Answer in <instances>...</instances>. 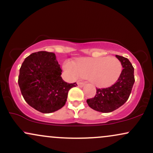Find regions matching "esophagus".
Returning a JSON list of instances; mask_svg holds the SVG:
<instances>
[{"instance_id": "obj_1", "label": "esophagus", "mask_w": 153, "mask_h": 153, "mask_svg": "<svg viewBox=\"0 0 153 153\" xmlns=\"http://www.w3.org/2000/svg\"><path fill=\"white\" fill-rule=\"evenodd\" d=\"M84 85H85V83H84V82H78V85L79 87H82Z\"/></svg>"}]
</instances>
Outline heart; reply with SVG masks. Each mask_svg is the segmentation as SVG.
<instances>
[{
  "label": "heart",
  "instance_id": "heart-1",
  "mask_svg": "<svg viewBox=\"0 0 153 153\" xmlns=\"http://www.w3.org/2000/svg\"><path fill=\"white\" fill-rule=\"evenodd\" d=\"M64 70L73 78H89L96 86L106 88L117 81L122 72V64L116 57H101L79 59L76 63L66 61Z\"/></svg>",
  "mask_w": 153,
  "mask_h": 153
}]
</instances>
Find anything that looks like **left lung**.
Listing matches in <instances>:
<instances>
[{
	"label": "left lung",
	"mask_w": 153,
	"mask_h": 153,
	"mask_svg": "<svg viewBox=\"0 0 153 153\" xmlns=\"http://www.w3.org/2000/svg\"><path fill=\"white\" fill-rule=\"evenodd\" d=\"M122 64V72L119 78L111 86L96 88V94L87 99L91 108L102 113H109L122 106L127 101L134 82V68L126 57L116 55Z\"/></svg>",
	"instance_id": "obj_1"
}]
</instances>
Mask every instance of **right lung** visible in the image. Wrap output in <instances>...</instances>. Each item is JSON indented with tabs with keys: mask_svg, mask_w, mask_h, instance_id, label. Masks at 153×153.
Segmentation results:
<instances>
[{
	"mask_svg": "<svg viewBox=\"0 0 153 153\" xmlns=\"http://www.w3.org/2000/svg\"><path fill=\"white\" fill-rule=\"evenodd\" d=\"M61 74L62 70L53 52L39 51L28 56L21 67L18 80L26 102L45 114L62 108L68 91L77 84L65 82Z\"/></svg>",
	"mask_w": 153,
	"mask_h": 153,
	"instance_id": "right-lung-1",
	"label": "right lung"
}]
</instances>
